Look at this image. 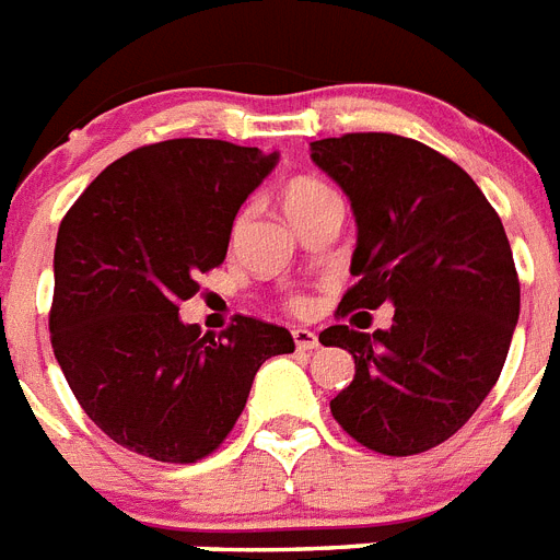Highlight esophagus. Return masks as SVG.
Segmentation results:
<instances>
[{
    "label": "esophagus",
    "mask_w": 560,
    "mask_h": 560,
    "mask_svg": "<svg viewBox=\"0 0 560 560\" xmlns=\"http://www.w3.org/2000/svg\"><path fill=\"white\" fill-rule=\"evenodd\" d=\"M293 338H295V347H299L302 352L318 350V336L313 330H304V327H299V330H293Z\"/></svg>",
    "instance_id": "34e87169"
}]
</instances>
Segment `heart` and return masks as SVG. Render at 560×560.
Here are the masks:
<instances>
[{
  "instance_id": "b5f03b06",
  "label": "heart",
  "mask_w": 560,
  "mask_h": 560,
  "mask_svg": "<svg viewBox=\"0 0 560 560\" xmlns=\"http://www.w3.org/2000/svg\"><path fill=\"white\" fill-rule=\"evenodd\" d=\"M327 192H332V190L330 187H324L322 182H313V178H299V182H290L288 190H284V196H281V208H284V213H290V210L304 208L307 201L318 199V196H327ZM295 310H304V302H295Z\"/></svg>"
}]
</instances>
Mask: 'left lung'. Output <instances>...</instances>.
Instances as JSON below:
<instances>
[{"label": "left lung", "mask_w": 560, "mask_h": 560, "mask_svg": "<svg viewBox=\"0 0 560 560\" xmlns=\"http://www.w3.org/2000/svg\"><path fill=\"white\" fill-rule=\"evenodd\" d=\"M310 156L359 228V284L341 316L396 307L389 330L332 324L318 336L355 359L332 418L375 453H424L467 424L510 352L521 288L504 224L458 164L416 139L347 133L310 142Z\"/></svg>", "instance_id": "1"}]
</instances>
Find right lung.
I'll list each match as a JSON object with an SVG mask.
<instances>
[{"mask_svg":"<svg viewBox=\"0 0 560 560\" xmlns=\"http://www.w3.org/2000/svg\"><path fill=\"white\" fill-rule=\"evenodd\" d=\"M279 153L171 139L93 178L59 224L50 345L93 424L153 462L192 464L242 416L290 330L238 316L215 336L178 318L199 272L228 256L230 230Z\"/></svg>","mask_w":560,"mask_h":560,"instance_id":"obj_1","label":"right lung"}]
</instances>
